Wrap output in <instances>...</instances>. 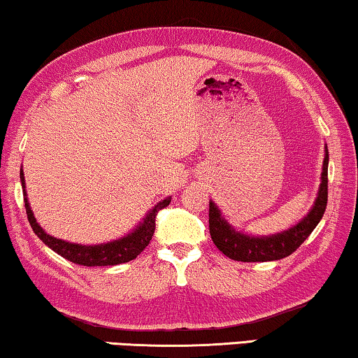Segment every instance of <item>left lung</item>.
Instances as JSON below:
<instances>
[{
	"mask_svg": "<svg viewBox=\"0 0 358 358\" xmlns=\"http://www.w3.org/2000/svg\"><path fill=\"white\" fill-rule=\"evenodd\" d=\"M328 203V148L325 150V160L322 169V184L318 190L315 205L310 213L302 219L299 224L282 234L271 236H250L240 234L230 227V224L224 221L221 213L214 203L210 201V234L217 246L225 256L234 261L241 262H266L283 259L299 248L304 243L312 230L317 227L327 210Z\"/></svg>",
	"mask_w": 358,
	"mask_h": 358,
	"instance_id": "left-lung-1",
	"label": "left lung"
}]
</instances>
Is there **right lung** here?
Returning <instances> with one entry per match:
<instances>
[{"mask_svg": "<svg viewBox=\"0 0 358 358\" xmlns=\"http://www.w3.org/2000/svg\"><path fill=\"white\" fill-rule=\"evenodd\" d=\"M20 182L22 187H24V201H25V211H27V217H29V222L31 225L33 232L36 234V236L40 240H43V243L48 245L52 251H56L57 255H60L65 259H69L73 264H80V266H86V267H96V266H117V264H123V262H129L137 257V255H141L142 251L145 250V246L150 243L153 232H155V217L157 214L163 208H166L171 201V198H166L155 205L153 210L147 214L144 221L141 222L139 227H137L134 232H131L129 235L123 236V238L115 240V241H108V243H102V245H94V246H86V245H78V243H69V241L59 240L56 236L48 235L45 230H43L40 225H38L35 216L30 210L29 200H27V194H25V179H24V173L20 171Z\"/></svg>", "mask_w": 358, "mask_h": 358, "instance_id": "right-lung-1", "label": "right lung"}]
</instances>
